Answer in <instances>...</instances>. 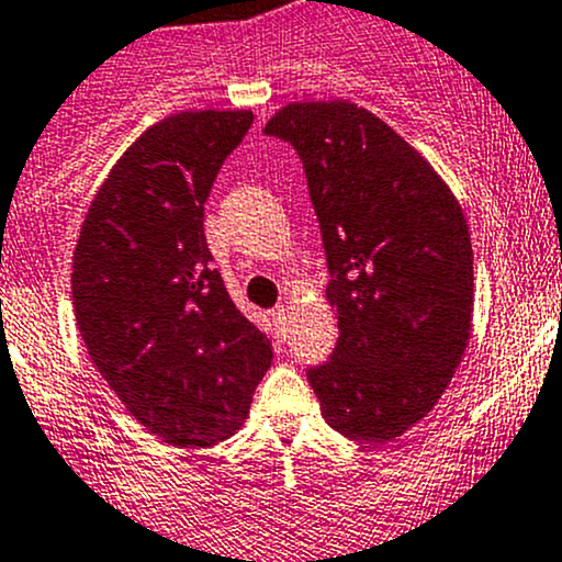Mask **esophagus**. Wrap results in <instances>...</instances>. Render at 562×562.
Returning <instances> with one entry per match:
<instances>
[{"label":"esophagus","instance_id":"obj_1","mask_svg":"<svg viewBox=\"0 0 562 562\" xmlns=\"http://www.w3.org/2000/svg\"><path fill=\"white\" fill-rule=\"evenodd\" d=\"M271 321H274V326L282 331V328H285V323H288V307H282V304H280V307L271 310Z\"/></svg>","mask_w":562,"mask_h":562}]
</instances>
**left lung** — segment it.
I'll use <instances>...</instances> for the list:
<instances>
[{"instance_id": "8db88e82", "label": "left lung", "mask_w": 562, "mask_h": 562, "mask_svg": "<svg viewBox=\"0 0 562 562\" xmlns=\"http://www.w3.org/2000/svg\"><path fill=\"white\" fill-rule=\"evenodd\" d=\"M296 149L339 339L307 367L321 413L350 440L386 443L427 416L464 353L473 247L427 160L353 103H291L263 130Z\"/></svg>"}]
</instances>
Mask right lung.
<instances>
[{"label": "right lung", "mask_w": 562, "mask_h": 562, "mask_svg": "<svg viewBox=\"0 0 562 562\" xmlns=\"http://www.w3.org/2000/svg\"><path fill=\"white\" fill-rule=\"evenodd\" d=\"M249 124V111H184L146 130L100 187L72 255L83 345L166 443L234 435L271 364V339L231 302L203 236V203Z\"/></svg>", "instance_id": "right-lung-1"}]
</instances>
